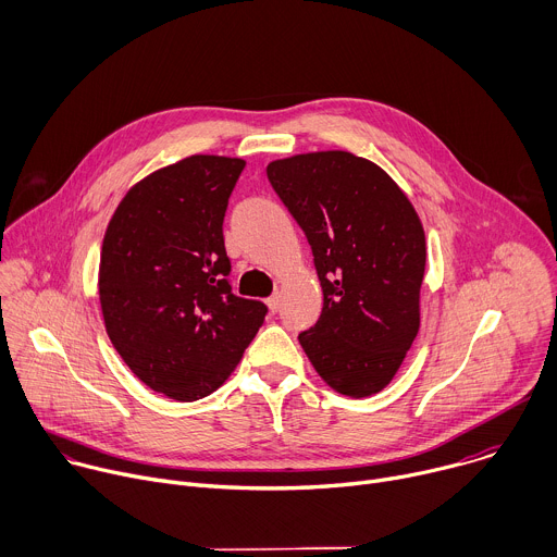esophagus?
Masks as SVG:
<instances>
[{
    "mask_svg": "<svg viewBox=\"0 0 557 557\" xmlns=\"http://www.w3.org/2000/svg\"><path fill=\"white\" fill-rule=\"evenodd\" d=\"M265 305L270 307V311H278V307H281V294H278V292L272 294V296L265 300Z\"/></svg>",
    "mask_w": 557,
    "mask_h": 557,
    "instance_id": "obj_1",
    "label": "esophagus"
}]
</instances>
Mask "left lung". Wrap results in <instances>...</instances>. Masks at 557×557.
Segmentation results:
<instances>
[{
  "mask_svg": "<svg viewBox=\"0 0 557 557\" xmlns=\"http://www.w3.org/2000/svg\"><path fill=\"white\" fill-rule=\"evenodd\" d=\"M268 180L302 228L322 313L298 336L318 375L349 397L391 384L419 331L425 235L393 177L349 151L268 164Z\"/></svg>",
  "mask_w": 557,
  "mask_h": 557,
  "instance_id": "obj_1",
  "label": "left lung"
}]
</instances>
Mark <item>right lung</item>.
<instances>
[{"mask_svg": "<svg viewBox=\"0 0 557 557\" xmlns=\"http://www.w3.org/2000/svg\"><path fill=\"white\" fill-rule=\"evenodd\" d=\"M242 158L190 156L134 184L98 268L107 336L151 391L195 401L228 380L268 313L233 294L224 246Z\"/></svg>", "mask_w": 557, "mask_h": 557, "instance_id": "add662e5", "label": "right lung"}]
</instances>
